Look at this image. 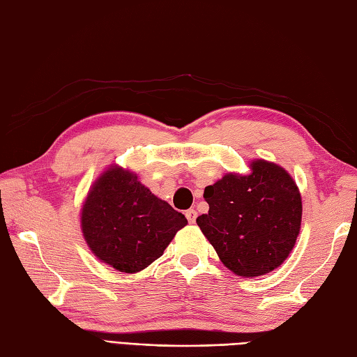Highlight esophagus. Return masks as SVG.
I'll return each instance as SVG.
<instances>
[{"label":"esophagus","mask_w":357,"mask_h":357,"mask_svg":"<svg viewBox=\"0 0 357 357\" xmlns=\"http://www.w3.org/2000/svg\"><path fill=\"white\" fill-rule=\"evenodd\" d=\"M185 215H186V219H188L189 223H194L195 219H197V211H195V209H188L186 213H185Z\"/></svg>","instance_id":"esophagus-1"}]
</instances>
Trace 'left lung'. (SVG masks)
Returning a JSON list of instances; mask_svg holds the SVG:
<instances>
[{"instance_id":"left-lung-1","label":"left lung","mask_w":357,"mask_h":357,"mask_svg":"<svg viewBox=\"0 0 357 357\" xmlns=\"http://www.w3.org/2000/svg\"><path fill=\"white\" fill-rule=\"evenodd\" d=\"M203 197L209 211L197 225L232 273L264 275L288 257L301 231L302 199L280 166L256 160L248 176L227 174Z\"/></svg>"}]
</instances>
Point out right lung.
Returning a JSON list of instances; mask_svg holds the SVG:
<instances>
[{"mask_svg": "<svg viewBox=\"0 0 357 357\" xmlns=\"http://www.w3.org/2000/svg\"><path fill=\"white\" fill-rule=\"evenodd\" d=\"M186 223L183 214L121 168H111L96 181L82 211L89 248L121 273L144 270Z\"/></svg>", "mask_w": 357, "mask_h": 357, "instance_id": "right-lung-1", "label": "right lung"}]
</instances>
